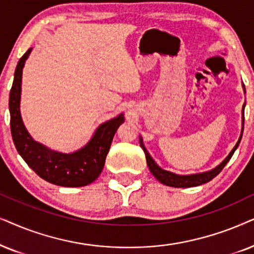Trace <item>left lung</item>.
Masks as SVG:
<instances>
[{"label":"left lung","instance_id":"8db88e82","mask_svg":"<svg viewBox=\"0 0 254 254\" xmlns=\"http://www.w3.org/2000/svg\"><path fill=\"white\" fill-rule=\"evenodd\" d=\"M243 89L245 92V86L243 83ZM244 109H245V103L243 104V110H242V132L241 136H239V139L237 141V144L235 145V147L232 148L231 152H230L228 157H226L224 160H223L221 164L217 165L215 168H212L210 171L207 172H202V173H195V174H187V175H181V174H177L173 173V172L166 171V170H162L161 167L158 166V164L153 160V158L151 157L150 153H148L146 148L144 146L143 143V138L139 136V143L141 148L144 150L145 157H146V162H147V166L148 170L153 177L157 179L159 182H161L162 185H166L170 186V187H175V188H188V187H196V186H201L203 184H207V182L211 181L216 175H218L221 173V171L224 168V166L228 164L230 159L235 153V151L237 150V147L239 146V143L242 140V136H243V131H244Z\"/></svg>","mask_w":254,"mask_h":254}]
</instances>
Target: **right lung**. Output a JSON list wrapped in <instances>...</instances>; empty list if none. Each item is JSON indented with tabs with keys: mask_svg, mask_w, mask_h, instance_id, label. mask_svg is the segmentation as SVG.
<instances>
[{
	"mask_svg": "<svg viewBox=\"0 0 254 254\" xmlns=\"http://www.w3.org/2000/svg\"><path fill=\"white\" fill-rule=\"evenodd\" d=\"M32 49L26 51L17 64L9 95L10 127L13 144L21 157L40 178L62 187H83L100 177L118 127L124 123V114L97 127L89 141L79 150L63 153L38 143L26 130L21 116L22 74Z\"/></svg>",
	"mask_w": 254,
	"mask_h": 254,
	"instance_id": "add662e5",
	"label": "right lung"
}]
</instances>
